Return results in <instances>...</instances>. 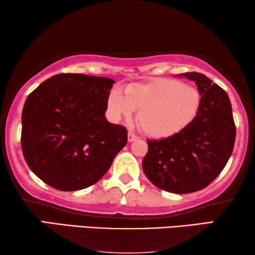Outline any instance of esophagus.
<instances>
[{
  "instance_id": "esophagus-1",
  "label": "esophagus",
  "mask_w": 255,
  "mask_h": 255,
  "mask_svg": "<svg viewBox=\"0 0 255 255\" xmlns=\"http://www.w3.org/2000/svg\"><path fill=\"white\" fill-rule=\"evenodd\" d=\"M137 138H138V136L135 135L134 132H131V131L128 132V142H132V140H136Z\"/></svg>"
}]
</instances>
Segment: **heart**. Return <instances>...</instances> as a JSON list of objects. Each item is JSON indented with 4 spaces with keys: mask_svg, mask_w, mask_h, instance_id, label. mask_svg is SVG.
Segmentation results:
<instances>
[{
    "mask_svg": "<svg viewBox=\"0 0 255 255\" xmlns=\"http://www.w3.org/2000/svg\"><path fill=\"white\" fill-rule=\"evenodd\" d=\"M195 87L177 80L157 79L129 85L125 94L112 91L108 104L117 119H130L138 112V124L147 135L163 137L175 134L191 123L200 106Z\"/></svg>",
    "mask_w": 255,
    "mask_h": 255,
    "instance_id": "heart-1",
    "label": "heart"
}]
</instances>
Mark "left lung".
Returning <instances> with one entry per match:
<instances>
[{"mask_svg": "<svg viewBox=\"0 0 255 255\" xmlns=\"http://www.w3.org/2000/svg\"><path fill=\"white\" fill-rule=\"evenodd\" d=\"M180 75L194 80L199 90L196 116L175 135L148 139L142 165L156 187L187 194L207 187L219 176L233 153L236 127L227 93L203 74Z\"/></svg>", "mask_w": 255, "mask_h": 255, "instance_id": "8db88e82", "label": "left lung"}]
</instances>
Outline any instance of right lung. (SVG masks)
Segmentation results:
<instances>
[{"mask_svg":"<svg viewBox=\"0 0 255 255\" xmlns=\"http://www.w3.org/2000/svg\"><path fill=\"white\" fill-rule=\"evenodd\" d=\"M115 80L59 74L28 95L22 110L21 148L28 167L59 191L94 185L127 143V129L104 113Z\"/></svg>","mask_w":255,"mask_h":255,"instance_id":"1","label":"right lung"}]
</instances>
